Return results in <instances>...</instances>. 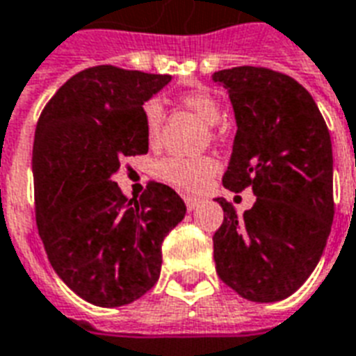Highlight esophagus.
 I'll use <instances>...</instances> for the list:
<instances>
[{"label": "esophagus", "instance_id": "esophagus-1", "mask_svg": "<svg viewBox=\"0 0 356 356\" xmlns=\"http://www.w3.org/2000/svg\"><path fill=\"white\" fill-rule=\"evenodd\" d=\"M184 203H186V209H188V211H194V209L200 205V200H196V197L184 196Z\"/></svg>", "mask_w": 356, "mask_h": 356}]
</instances>
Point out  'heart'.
<instances>
[{
    "label": "heart",
    "mask_w": 356,
    "mask_h": 356,
    "mask_svg": "<svg viewBox=\"0 0 356 356\" xmlns=\"http://www.w3.org/2000/svg\"><path fill=\"white\" fill-rule=\"evenodd\" d=\"M179 100L184 108L202 118V121L214 127L222 118L220 102L207 89L194 88L183 91L179 95ZM164 123V110L159 100H149L143 106V124L147 132V140L154 143L159 140L160 130ZM216 162L209 156L200 159H183V156H168L160 160L154 168V175L162 183L170 184L173 188L183 190V192H200L207 186L214 173H216Z\"/></svg>",
    "instance_id": "obj_1"
}]
</instances>
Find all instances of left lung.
<instances>
[{"label":"left lung","mask_w":356,"mask_h":356,"mask_svg":"<svg viewBox=\"0 0 356 356\" xmlns=\"http://www.w3.org/2000/svg\"><path fill=\"white\" fill-rule=\"evenodd\" d=\"M213 81L226 89L235 140L222 183L250 186L256 203L237 216L224 197L214 233L220 280L252 302H276L297 291L321 259L329 238L332 143L316 100L298 81L275 70L235 67Z\"/></svg>","instance_id":"8db88e82"}]
</instances>
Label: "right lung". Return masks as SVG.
<instances>
[{
  "instance_id": "add662e5",
  "label": "right lung",
  "mask_w": 356,
  "mask_h": 356,
  "mask_svg": "<svg viewBox=\"0 0 356 356\" xmlns=\"http://www.w3.org/2000/svg\"><path fill=\"white\" fill-rule=\"evenodd\" d=\"M172 81L108 65L81 70L40 113L33 142L37 226L46 256L95 306L134 302L156 284L162 241L186 214L168 184L127 200L113 181L127 156L149 151L143 104Z\"/></svg>"
}]
</instances>
